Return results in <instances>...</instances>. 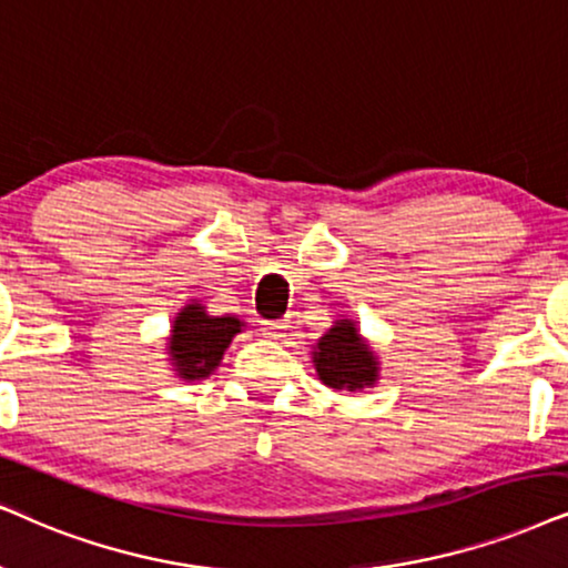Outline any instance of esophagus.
<instances>
[{
  "label": "esophagus",
  "mask_w": 568,
  "mask_h": 568,
  "mask_svg": "<svg viewBox=\"0 0 568 568\" xmlns=\"http://www.w3.org/2000/svg\"><path fill=\"white\" fill-rule=\"evenodd\" d=\"M291 325L285 320H264L262 322V333L272 337V341H277V337L285 335V329H288Z\"/></svg>",
  "instance_id": "obj_1"
}]
</instances>
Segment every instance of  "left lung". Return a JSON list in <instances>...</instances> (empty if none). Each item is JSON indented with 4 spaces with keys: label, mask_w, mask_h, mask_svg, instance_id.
I'll return each mask as SVG.
<instances>
[{
    "label": "left lung",
    "mask_w": 568,
    "mask_h": 568,
    "mask_svg": "<svg viewBox=\"0 0 568 568\" xmlns=\"http://www.w3.org/2000/svg\"><path fill=\"white\" fill-rule=\"evenodd\" d=\"M314 367L325 385L335 390H358L377 379V362L362 343L354 322L343 320L329 327V333L317 343Z\"/></svg>",
    "instance_id": "8db88e82"
}]
</instances>
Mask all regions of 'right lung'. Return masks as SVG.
Returning <instances> with one entry per match:
<instances>
[{"instance_id":"obj_1","label":"right lung","mask_w":568,"mask_h":568,"mask_svg":"<svg viewBox=\"0 0 568 568\" xmlns=\"http://www.w3.org/2000/svg\"><path fill=\"white\" fill-rule=\"evenodd\" d=\"M235 333H241V320L210 317L199 304L185 306L178 314L170 337V354L178 375L185 379L210 375L220 364L225 348L231 346Z\"/></svg>"}]
</instances>
